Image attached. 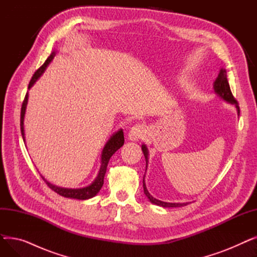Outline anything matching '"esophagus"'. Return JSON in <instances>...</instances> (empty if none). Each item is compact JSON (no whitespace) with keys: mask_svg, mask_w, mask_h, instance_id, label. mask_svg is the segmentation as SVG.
I'll return each instance as SVG.
<instances>
[{"mask_svg":"<svg viewBox=\"0 0 257 257\" xmlns=\"http://www.w3.org/2000/svg\"><path fill=\"white\" fill-rule=\"evenodd\" d=\"M146 134V128L144 127V125H134L128 133V137L130 141H139L141 139H143Z\"/></svg>","mask_w":257,"mask_h":257,"instance_id":"1","label":"esophagus"}]
</instances>
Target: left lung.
Masks as SVG:
<instances>
[{
    "instance_id": "1",
    "label": "left lung",
    "mask_w": 257,
    "mask_h": 257,
    "mask_svg": "<svg viewBox=\"0 0 257 257\" xmlns=\"http://www.w3.org/2000/svg\"><path fill=\"white\" fill-rule=\"evenodd\" d=\"M213 88H214V91L217 92L219 96L224 99L225 101L231 103V104H234L236 109H237V112L239 114V106H238V103L237 101L234 99L233 94L231 92V89H230V86H229V83H228V80H227V75H226V71L224 69H222L220 71V74L217 78V80L214 81V84H213ZM142 150H143V153L145 155V158H146V163L148 164V149L147 147L145 145L142 146ZM145 178V176H144ZM143 184H144V193L145 195L149 198V200L152 202V203L156 204V205H159V206H163V207H181V206H185L187 205L188 203H168V202H163V201H159L155 198H153L149 192H148L147 187H146V184H145V179H143Z\"/></svg>"
}]
</instances>
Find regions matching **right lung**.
<instances>
[{"label":"right lung","mask_w":257,"mask_h":257,"mask_svg":"<svg viewBox=\"0 0 257 257\" xmlns=\"http://www.w3.org/2000/svg\"><path fill=\"white\" fill-rule=\"evenodd\" d=\"M55 56V52H53L51 55L49 56V58L46 60V62L39 67V69L34 73V75L32 76L28 88H30L34 83L35 81L42 76V74L45 72L46 67L48 66V64L51 62V60L53 59V57ZM27 102H28V93L25 96V99L23 101L22 104V109H21V132H22V137L23 140L25 141V132H24V115H25V111H26V106H27ZM124 145V132L123 130H118L115 134L111 137V139L108 141L104 147L103 152H102V164H101V168L98 174V177L96 178L90 185L83 187V188H63V187H58L51 184L50 182H48L43 176L42 178L44 179V181L47 183V185L51 188L53 192L57 193L60 196H63L65 198H73V199H78V200H86L89 198H92L96 196L99 191L101 190V187L104 183V176L106 173V169H107V165L108 161H109L110 157L119 149V148Z\"/></svg>","instance_id":"right-lung-1"}]
</instances>
